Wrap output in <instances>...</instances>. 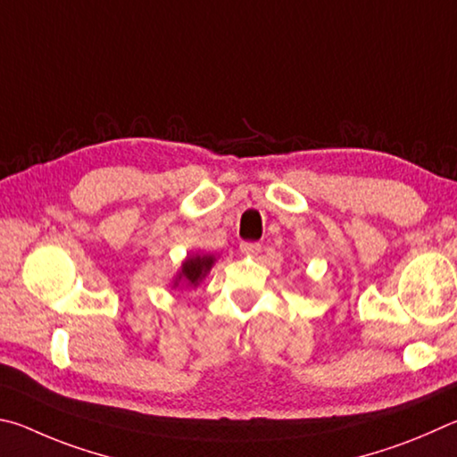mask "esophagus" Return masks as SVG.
Segmentation results:
<instances>
[{"label":"esophagus","mask_w":457,"mask_h":457,"mask_svg":"<svg viewBox=\"0 0 457 457\" xmlns=\"http://www.w3.org/2000/svg\"><path fill=\"white\" fill-rule=\"evenodd\" d=\"M241 253L254 257V254L261 253V245L259 243H241Z\"/></svg>","instance_id":"obj_1"}]
</instances>
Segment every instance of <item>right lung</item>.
<instances>
[{"label": "right lung", "mask_w": 457, "mask_h": 457, "mask_svg": "<svg viewBox=\"0 0 457 457\" xmlns=\"http://www.w3.org/2000/svg\"><path fill=\"white\" fill-rule=\"evenodd\" d=\"M214 265L212 254H190L187 261L182 262L180 273L174 278V287L180 283H187V287H196L206 277L208 270Z\"/></svg>", "instance_id": "add662e5"}]
</instances>
